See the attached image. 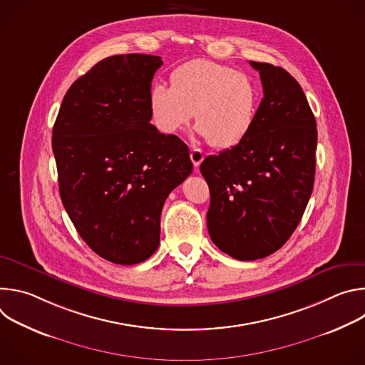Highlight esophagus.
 <instances>
[{"label": "esophagus", "mask_w": 365, "mask_h": 365, "mask_svg": "<svg viewBox=\"0 0 365 365\" xmlns=\"http://www.w3.org/2000/svg\"><path fill=\"white\" fill-rule=\"evenodd\" d=\"M203 158H205V154L202 153V150H199V148H192L190 150V160H192L195 168H197L202 163Z\"/></svg>", "instance_id": "1"}]
</instances>
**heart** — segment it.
Here are the masks:
<instances>
[{"mask_svg": "<svg viewBox=\"0 0 365 365\" xmlns=\"http://www.w3.org/2000/svg\"><path fill=\"white\" fill-rule=\"evenodd\" d=\"M262 92L255 81L212 61L196 59L170 73V86L154 83L148 107L162 133L180 131L195 113L196 133L215 148H232L254 128Z\"/></svg>", "mask_w": 365, "mask_h": 365, "instance_id": "heart-1", "label": "heart"}]
</instances>
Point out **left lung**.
Masks as SVG:
<instances>
[{
	"mask_svg": "<svg viewBox=\"0 0 365 365\" xmlns=\"http://www.w3.org/2000/svg\"><path fill=\"white\" fill-rule=\"evenodd\" d=\"M264 98L250 135L207 155L200 173L211 193L206 214L212 242L241 259L264 258L299 225L315 182L318 130L297 81L283 68L250 62Z\"/></svg>",
	"mask_w": 365,
	"mask_h": 365,
	"instance_id": "obj_1",
	"label": "left lung"
}]
</instances>
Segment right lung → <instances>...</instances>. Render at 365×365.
<instances>
[{"label": "right lung", "instance_id": "add662e5", "mask_svg": "<svg viewBox=\"0 0 365 365\" xmlns=\"http://www.w3.org/2000/svg\"><path fill=\"white\" fill-rule=\"evenodd\" d=\"M159 56L117 55L68 89L51 147L65 210L82 240L114 264L144 262L160 244L166 197L190 173L187 145L150 124Z\"/></svg>", "mask_w": 365, "mask_h": 365}]
</instances>
